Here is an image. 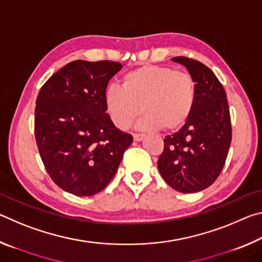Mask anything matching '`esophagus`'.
Listing matches in <instances>:
<instances>
[{
  "label": "esophagus",
  "instance_id": "1",
  "mask_svg": "<svg viewBox=\"0 0 262 262\" xmlns=\"http://www.w3.org/2000/svg\"><path fill=\"white\" fill-rule=\"evenodd\" d=\"M133 137H134V141L140 142V141L144 139V135L143 134H134V135H133Z\"/></svg>",
  "mask_w": 262,
  "mask_h": 262
}]
</instances>
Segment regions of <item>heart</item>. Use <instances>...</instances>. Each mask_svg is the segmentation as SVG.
Returning a JSON list of instances; mask_svg holds the SVG:
<instances>
[{
  "mask_svg": "<svg viewBox=\"0 0 262 262\" xmlns=\"http://www.w3.org/2000/svg\"><path fill=\"white\" fill-rule=\"evenodd\" d=\"M196 101V84L190 74L167 66L145 64L125 74L121 88L111 85L105 90V110L119 129L137 123L140 129L164 127L174 130L186 123Z\"/></svg>",
  "mask_w": 262,
  "mask_h": 262,
  "instance_id": "b5f03b06",
  "label": "heart"
}]
</instances>
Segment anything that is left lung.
Returning a JSON list of instances; mask_svg holds the SVG:
<instances>
[{"label": "left lung", "instance_id": "8db88e82", "mask_svg": "<svg viewBox=\"0 0 262 262\" xmlns=\"http://www.w3.org/2000/svg\"><path fill=\"white\" fill-rule=\"evenodd\" d=\"M196 84V101L185 125L164 139L157 165L163 179L181 193H196L219 178L232 139L231 119L223 85L201 62L173 57Z\"/></svg>", "mask_w": 262, "mask_h": 262}]
</instances>
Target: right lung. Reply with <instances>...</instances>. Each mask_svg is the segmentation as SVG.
<instances>
[{"instance_id":"right-lung-1","label":"right lung","mask_w":262,"mask_h":262,"mask_svg":"<svg viewBox=\"0 0 262 262\" xmlns=\"http://www.w3.org/2000/svg\"><path fill=\"white\" fill-rule=\"evenodd\" d=\"M122 64L69 62L47 79L34 111V134L43 165L66 192L91 196L117 173L133 136L115 127L105 110L108 81Z\"/></svg>"}]
</instances>
